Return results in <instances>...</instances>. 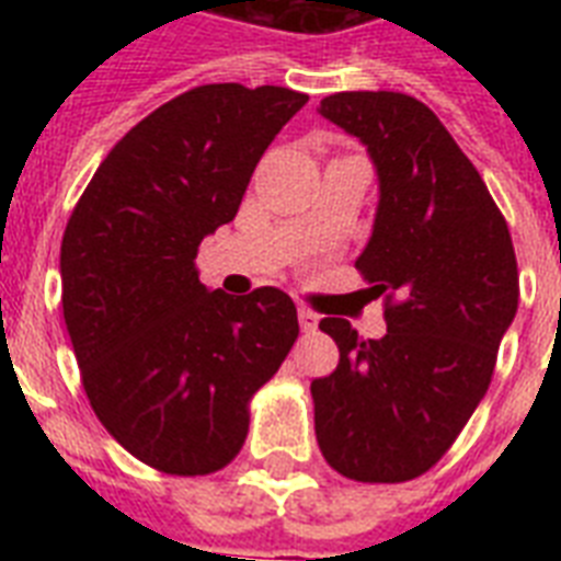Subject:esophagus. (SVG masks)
I'll return each mask as SVG.
<instances>
[{
    "label": "esophagus",
    "mask_w": 561,
    "mask_h": 561,
    "mask_svg": "<svg viewBox=\"0 0 561 561\" xmlns=\"http://www.w3.org/2000/svg\"><path fill=\"white\" fill-rule=\"evenodd\" d=\"M317 323H320V317L311 308H299V325H302V332H314Z\"/></svg>",
    "instance_id": "esophagus-1"
}]
</instances>
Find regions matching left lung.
I'll list each match as a JSON object with an SVG mask.
<instances>
[{"instance_id":"8db88e82","label":"left lung","mask_w":561,"mask_h":561,"mask_svg":"<svg viewBox=\"0 0 561 561\" xmlns=\"http://www.w3.org/2000/svg\"><path fill=\"white\" fill-rule=\"evenodd\" d=\"M320 113L367 145L381 201L355 267L383 297L381 341L323 317L337 369L311 381L325 462L358 483H404L443 460L495 373L518 311L504 215L434 110L404 92H334Z\"/></svg>"}]
</instances>
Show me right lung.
<instances>
[{
	"label": "right lung",
	"instance_id": "1",
	"mask_svg": "<svg viewBox=\"0 0 561 561\" xmlns=\"http://www.w3.org/2000/svg\"><path fill=\"white\" fill-rule=\"evenodd\" d=\"M306 101L288 87L183 92L118 139L66 224L60 299L83 390L151 469L197 478L236 460L250 399L297 341L288 294L206 290L194 259Z\"/></svg>",
	"mask_w": 561,
	"mask_h": 561
}]
</instances>
